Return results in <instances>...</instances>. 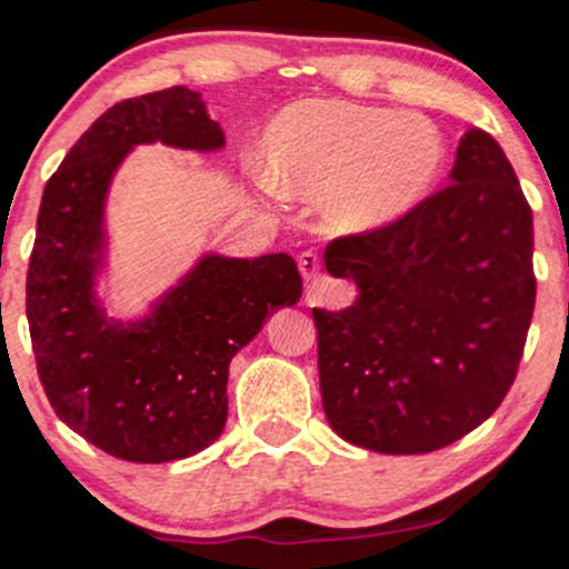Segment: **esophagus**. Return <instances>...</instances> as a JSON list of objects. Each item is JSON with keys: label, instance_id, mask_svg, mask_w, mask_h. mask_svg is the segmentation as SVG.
Segmentation results:
<instances>
[{"label": "esophagus", "instance_id": "esophagus-1", "mask_svg": "<svg viewBox=\"0 0 569 569\" xmlns=\"http://www.w3.org/2000/svg\"><path fill=\"white\" fill-rule=\"evenodd\" d=\"M321 270V257L316 251H302L299 253V272H302L305 280H312Z\"/></svg>", "mask_w": 569, "mask_h": 569}]
</instances>
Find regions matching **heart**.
<instances>
[{
	"label": "heart",
	"instance_id": "heart-1",
	"mask_svg": "<svg viewBox=\"0 0 569 569\" xmlns=\"http://www.w3.org/2000/svg\"><path fill=\"white\" fill-rule=\"evenodd\" d=\"M264 176L293 198L321 194L339 232H371L401 219L439 179L443 139L420 114L348 101H299L262 141Z\"/></svg>",
	"mask_w": 569,
	"mask_h": 569
}]
</instances>
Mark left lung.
Here are the masks:
<instances>
[{
  "instance_id": "obj_1",
  "label": "left lung",
  "mask_w": 569,
  "mask_h": 569,
  "mask_svg": "<svg viewBox=\"0 0 569 569\" xmlns=\"http://www.w3.org/2000/svg\"><path fill=\"white\" fill-rule=\"evenodd\" d=\"M439 192L371 232L335 238L326 270L358 286L321 310L329 426L356 447L426 455L500 407L535 310L532 211L500 143L468 130Z\"/></svg>"
}]
</instances>
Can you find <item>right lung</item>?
Instances as JSON below:
<instances>
[{
	"instance_id": "1",
	"label": "right lung",
	"mask_w": 569,
	"mask_h": 569,
	"mask_svg": "<svg viewBox=\"0 0 569 569\" xmlns=\"http://www.w3.org/2000/svg\"><path fill=\"white\" fill-rule=\"evenodd\" d=\"M224 147L200 93L176 88L114 103L44 184L26 278V318L50 407L84 441L130 462L198 455L227 422L230 361L302 278L289 253H208L152 316L107 321L93 283L103 253V200L136 143Z\"/></svg>"
}]
</instances>
